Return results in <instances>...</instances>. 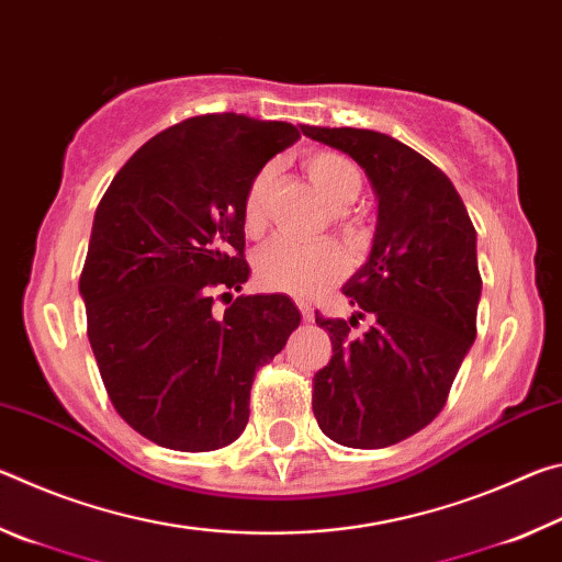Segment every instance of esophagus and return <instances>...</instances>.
I'll list each match as a JSON object with an SVG mask.
<instances>
[{
  "label": "esophagus",
  "mask_w": 562,
  "mask_h": 562,
  "mask_svg": "<svg viewBox=\"0 0 562 562\" xmlns=\"http://www.w3.org/2000/svg\"><path fill=\"white\" fill-rule=\"evenodd\" d=\"M297 310H300V315H302L304 322H312V317H315V312H312L307 302H297Z\"/></svg>",
  "instance_id": "esophagus-1"
}]
</instances>
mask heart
I'll use <instances>...</instances> for the list:
<instances>
[{"label": "heart", "instance_id": "heart-1", "mask_svg": "<svg viewBox=\"0 0 562 562\" xmlns=\"http://www.w3.org/2000/svg\"><path fill=\"white\" fill-rule=\"evenodd\" d=\"M304 173L325 203L335 211V225L347 237L359 233L355 217L347 207L357 201L364 176H361L355 160L335 154V150H312L302 160ZM272 173L262 168L252 176L243 195V225L247 235H260L268 221V195H270ZM345 272V255L337 245L317 243V245H292L288 240H272L262 245L255 255V274L262 288L274 292H288L294 297H310L327 284L339 280Z\"/></svg>", "mask_w": 562, "mask_h": 562}]
</instances>
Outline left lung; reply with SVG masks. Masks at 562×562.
Returning a JSON list of instances; mask_svg holds the SVG:
<instances>
[{"label": "left lung", "mask_w": 562, "mask_h": 562, "mask_svg": "<svg viewBox=\"0 0 562 562\" xmlns=\"http://www.w3.org/2000/svg\"><path fill=\"white\" fill-rule=\"evenodd\" d=\"M357 160L379 201L369 260L345 294L351 319L315 315L331 359L315 374L319 429L349 449H384L429 426L475 339L481 272L475 231L441 168L386 133L302 126ZM369 316L373 327L350 331Z\"/></svg>", "instance_id": "left-lung-1"}]
</instances>
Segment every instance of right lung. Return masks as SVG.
Listing matches in <instances>:
<instances>
[{
	"mask_svg": "<svg viewBox=\"0 0 562 562\" xmlns=\"http://www.w3.org/2000/svg\"><path fill=\"white\" fill-rule=\"evenodd\" d=\"M297 138L292 123L243 113L186 119L140 146L101 198L79 292L111 404L148 441L233 443L255 372L300 325L284 294L231 297L221 317L211 294L250 274L245 188Z\"/></svg>",
	"mask_w": 562,
	"mask_h": 562,
	"instance_id": "1",
	"label": "right lung"
}]
</instances>
